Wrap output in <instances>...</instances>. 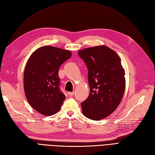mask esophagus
<instances>
[{
    "label": "esophagus",
    "instance_id": "esophagus-1",
    "mask_svg": "<svg viewBox=\"0 0 155 155\" xmlns=\"http://www.w3.org/2000/svg\"><path fill=\"white\" fill-rule=\"evenodd\" d=\"M68 94L70 96H74V92H68Z\"/></svg>",
    "mask_w": 155,
    "mask_h": 155
}]
</instances>
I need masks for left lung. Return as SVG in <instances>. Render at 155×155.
<instances>
[{"label":"left lung","mask_w":155,"mask_h":155,"mask_svg":"<svg viewBox=\"0 0 155 155\" xmlns=\"http://www.w3.org/2000/svg\"><path fill=\"white\" fill-rule=\"evenodd\" d=\"M88 68L90 94L81 103L83 115L100 120L112 114L122 99L125 87V70L114 50L98 46L78 51Z\"/></svg>","instance_id":"1"}]
</instances>
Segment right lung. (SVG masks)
Wrapping results in <instances>:
<instances>
[{"mask_svg": "<svg viewBox=\"0 0 155 155\" xmlns=\"http://www.w3.org/2000/svg\"><path fill=\"white\" fill-rule=\"evenodd\" d=\"M68 50L51 46L37 49L28 60L24 72L26 99L33 109L45 116L55 114L65 96L60 90L59 67L70 57Z\"/></svg>", "mask_w": 155, "mask_h": 155, "instance_id": "right-lung-1", "label": "right lung"}]
</instances>
